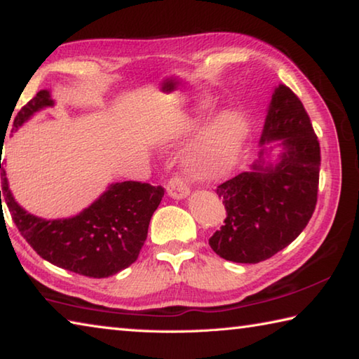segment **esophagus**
Segmentation results:
<instances>
[{"label":"esophagus","instance_id":"1","mask_svg":"<svg viewBox=\"0 0 359 359\" xmlns=\"http://www.w3.org/2000/svg\"><path fill=\"white\" fill-rule=\"evenodd\" d=\"M166 191L169 196L174 199H184L190 194V187H188V182L184 177L175 175V177H172L168 182Z\"/></svg>","mask_w":359,"mask_h":359}]
</instances>
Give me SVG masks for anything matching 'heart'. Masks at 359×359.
Listing matches in <instances>:
<instances>
[{
  "mask_svg": "<svg viewBox=\"0 0 359 359\" xmlns=\"http://www.w3.org/2000/svg\"><path fill=\"white\" fill-rule=\"evenodd\" d=\"M198 120H185L179 126L180 135L196 130ZM247 137L244 114L236 109L218 114L199 133L184 156V168L190 177L199 182H215L228 175L238 161Z\"/></svg>",
  "mask_w": 359,
  "mask_h": 359,
  "instance_id": "obj_1",
  "label": "heart"
}]
</instances>
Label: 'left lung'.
I'll return each instance as SVG.
<instances>
[{"label":"left lung","mask_w":359,"mask_h":359,"mask_svg":"<svg viewBox=\"0 0 359 359\" xmlns=\"http://www.w3.org/2000/svg\"><path fill=\"white\" fill-rule=\"evenodd\" d=\"M276 140L281 154L276 163L267 162L264 144ZM259 144L250 171L217 187L226 218L209 245L234 263L255 264L283 250L317 205L320 144L302 102L287 85L272 92Z\"/></svg>","instance_id":"8db88e82"}]
</instances>
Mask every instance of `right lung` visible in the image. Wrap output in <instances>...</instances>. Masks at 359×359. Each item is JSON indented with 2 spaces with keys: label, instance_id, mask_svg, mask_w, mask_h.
Wrapping results in <instances>:
<instances>
[{
  "label": "right lung",
  "instance_id": "obj_1",
  "mask_svg": "<svg viewBox=\"0 0 359 359\" xmlns=\"http://www.w3.org/2000/svg\"><path fill=\"white\" fill-rule=\"evenodd\" d=\"M53 104L50 92L41 90L20 109L12 130L17 131L36 112ZM0 169V203L3 194L12 220L33 250L62 269L93 278L114 276L135 263L147 239L150 218L165 194L163 187L117 182L77 215L46 220L15 201L1 160Z\"/></svg>",
  "mask_w": 359,
  "mask_h": 359
}]
</instances>
